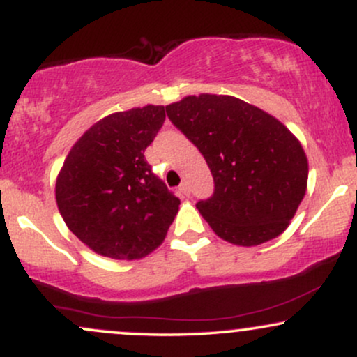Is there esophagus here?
<instances>
[{
    "label": "esophagus",
    "mask_w": 357,
    "mask_h": 357,
    "mask_svg": "<svg viewBox=\"0 0 357 357\" xmlns=\"http://www.w3.org/2000/svg\"><path fill=\"white\" fill-rule=\"evenodd\" d=\"M178 192H179V196H183V198H188V196H190V186H188L186 183H183L181 186H179Z\"/></svg>",
    "instance_id": "1"
}]
</instances>
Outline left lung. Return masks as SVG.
I'll list each match as a JSON object with an SVG mask.
<instances>
[{"label": "left lung", "mask_w": 357, "mask_h": 357, "mask_svg": "<svg viewBox=\"0 0 357 357\" xmlns=\"http://www.w3.org/2000/svg\"><path fill=\"white\" fill-rule=\"evenodd\" d=\"M166 112L211 169L215 192L196 203L211 230L238 247L282 235L307 191L309 162L298 139L233 96H188Z\"/></svg>", "instance_id": "left-lung-1"}]
</instances>
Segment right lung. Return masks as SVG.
<instances>
[{
	"mask_svg": "<svg viewBox=\"0 0 357 357\" xmlns=\"http://www.w3.org/2000/svg\"><path fill=\"white\" fill-rule=\"evenodd\" d=\"M165 119V107L153 104L105 116L72 146L56 176L65 225L102 257L149 255L179 210V199L144 159Z\"/></svg>",
	"mask_w": 357,
	"mask_h": 357,
	"instance_id": "add662e5",
	"label": "right lung"
}]
</instances>
